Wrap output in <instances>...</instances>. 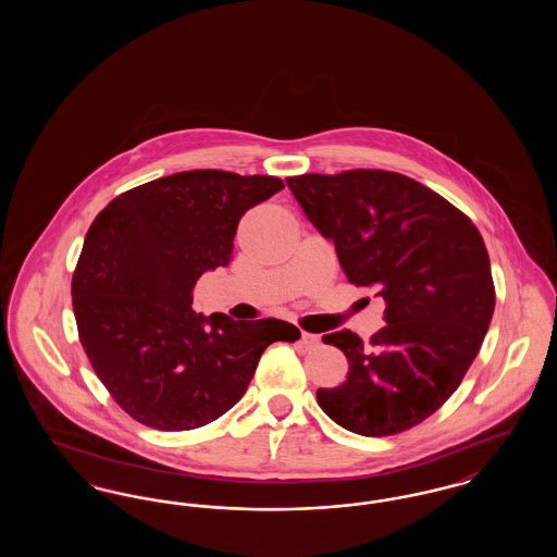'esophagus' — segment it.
Segmentation results:
<instances>
[{"mask_svg": "<svg viewBox=\"0 0 557 557\" xmlns=\"http://www.w3.org/2000/svg\"><path fill=\"white\" fill-rule=\"evenodd\" d=\"M298 345L302 346L305 350H315V348H319V345H321V341H319V336H315V334L302 332V334H300Z\"/></svg>", "mask_w": 557, "mask_h": 557, "instance_id": "esophagus-1", "label": "esophagus"}]
</instances>
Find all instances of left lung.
Listing matches in <instances>:
<instances>
[{
    "mask_svg": "<svg viewBox=\"0 0 557 557\" xmlns=\"http://www.w3.org/2000/svg\"><path fill=\"white\" fill-rule=\"evenodd\" d=\"M286 184L334 242L348 284L386 302V325L368 345L350 330L323 336L345 352L348 377L319 388V407L363 436L422 424L461 384L495 311L476 225L441 194L393 171L305 173Z\"/></svg>",
    "mask_w": 557,
    "mask_h": 557,
    "instance_id": "8db88e82",
    "label": "left lung"
}]
</instances>
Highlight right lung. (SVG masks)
Wrapping results in <instances>:
<instances>
[{
	"label": "right lung",
	"instance_id": "obj_1",
	"mask_svg": "<svg viewBox=\"0 0 557 557\" xmlns=\"http://www.w3.org/2000/svg\"><path fill=\"white\" fill-rule=\"evenodd\" d=\"M282 187L271 175L196 169L123 191L94 219L73 311L91 368L135 422L207 425L246 393L267 346L298 341L282 319L191 309L198 277L230 263L242 214Z\"/></svg>",
	"mask_w": 557,
	"mask_h": 557
}]
</instances>
